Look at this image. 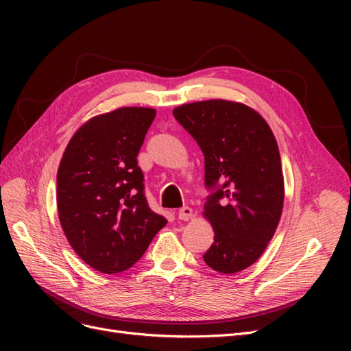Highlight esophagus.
Masks as SVG:
<instances>
[{
	"mask_svg": "<svg viewBox=\"0 0 351 351\" xmlns=\"http://www.w3.org/2000/svg\"><path fill=\"white\" fill-rule=\"evenodd\" d=\"M178 218L180 219H183V221H189L190 218H192V215H193V209L192 208H189V206H183L182 209L178 210Z\"/></svg>",
	"mask_w": 351,
	"mask_h": 351,
	"instance_id": "esophagus-1",
	"label": "esophagus"
}]
</instances>
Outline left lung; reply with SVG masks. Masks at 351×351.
I'll list each match as a JSON object with an SVG mask.
<instances>
[{"mask_svg": "<svg viewBox=\"0 0 351 351\" xmlns=\"http://www.w3.org/2000/svg\"><path fill=\"white\" fill-rule=\"evenodd\" d=\"M173 114L200 146L205 184L215 189L204 206L215 232L204 261L221 274L246 269L274 237L284 205L281 156L271 127L258 111L226 99L184 104Z\"/></svg>", "mask_w": 351, "mask_h": 351, "instance_id": "8db88e82", "label": "left lung"}]
</instances>
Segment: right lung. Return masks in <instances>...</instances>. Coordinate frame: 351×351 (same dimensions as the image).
<instances>
[{"mask_svg":"<svg viewBox=\"0 0 351 351\" xmlns=\"http://www.w3.org/2000/svg\"><path fill=\"white\" fill-rule=\"evenodd\" d=\"M156 111L123 107L73 134L57 173L62 231L77 256L102 274L129 269L167 219L147 206L137 154Z\"/></svg>","mask_w":351,"mask_h":351,"instance_id":"add662e5","label":"right lung"}]
</instances>
